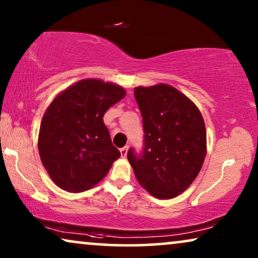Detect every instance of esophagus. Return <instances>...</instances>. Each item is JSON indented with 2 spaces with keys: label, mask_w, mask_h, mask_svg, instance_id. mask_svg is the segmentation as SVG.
Wrapping results in <instances>:
<instances>
[{
  "label": "esophagus",
  "mask_w": 258,
  "mask_h": 258,
  "mask_svg": "<svg viewBox=\"0 0 258 258\" xmlns=\"http://www.w3.org/2000/svg\"><path fill=\"white\" fill-rule=\"evenodd\" d=\"M119 153H121V156L124 158L126 156V154H128V147H123L119 149Z\"/></svg>",
  "instance_id": "1"
}]
</instances>
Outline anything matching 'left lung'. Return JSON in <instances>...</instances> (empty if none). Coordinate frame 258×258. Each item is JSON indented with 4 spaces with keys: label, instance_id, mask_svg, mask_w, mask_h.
<instances>
[{
    "label": "left lung",
    "instance_id": "left-lung-1",
    "mask_svg": "<svg viewBox=\"0 0 258 258\" xmlns=\"http://www.w3.org/2000/svg\"><path fill=\"white\" fill-rule=\"evenodd\" d=\"M142 112L144 149L128 161L137 181L160 200L178 196L201 171L207 155L204 119L196 104L184 94L158 83L134 89Z\"/></svg>",
    "mask_w": 258,
    "mask_h": 258
}]
</instances>
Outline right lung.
<instances>
[{
	"label": "right lung",
	"instance_id": "add662e5",
	"mask_svg": "<svg viewBox=\"0 0 258 258\" xmlns=\"http://www.w3.org/2000/svg\"><path fill=\"white\" fill-rule=\"evenodd\" d=\"M123 87L86 79L61 91L45 110L38 153L52 182L70 192L93 188L121 156L103 122L105 111L125 96Z\"/></svg>",
	"mask_w": 258,
	"mask_h": 258
}]
</instances>
